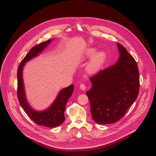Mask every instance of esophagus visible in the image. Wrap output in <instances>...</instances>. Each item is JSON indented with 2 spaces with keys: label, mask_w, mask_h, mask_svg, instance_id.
I'll use <instances>...</instances> for the list:
<instances>
[{
  "label": "esophagus",
  "mask_w": 156,
  "mask_h": 156,
  "mask_svg": "<svg viewBox=\"0 0 156 156\" xmlns=\"http://www.w3.org/2000/svg\"><path fill=\"white\" fill-rule=\"evenodd\" d=\"M80 88L82 90H86V86H85V84H83V83H81L80 84Z\"/></svg>",
  "instance_id": "34e87169"
}]
</instances>
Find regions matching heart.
<instances>
[{
  "label": "heart",
  "instance_id": "heart-1",
  "mask_svg": "<svg viewBox=\"0 0 156 156\" xmlns=\"http://www.w3.org/2000/svg\"><path fill=\"white\" fill-rule=\"evenodd\" d=\"M95 49H90L87 52L88 56L92 55L95 52ZM106 58V54L103 51H99L92 56L87 65V69L89 73H95L99 70L101 66L104 63Z\"/></svg>",
  "mask_w": 156,
  "mask_h": 156
}]
</instances>
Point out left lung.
Returning <instances> with one entry per match:
<instances>
[{
	"label": "left lung",
	"instance_id": "obj_1",
	"mask_svg": "<svg viewBox=\"0 0 156 156\" xmlns=\"http://www.w3.org/2000/svg\"><path fill=\"white\" fill-rule=\"evenodd\" d=\"M119 58L115 65L90 78L92 87L86 92L92 118L99 124L118 121L138 97L139 72L135 59L117 43Z\"/></svg>",
	"mask_w": 156,
	"mask_h": 156
}]
</instances>
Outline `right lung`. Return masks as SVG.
<instances>
[{"label": "right lung", "mask_w": 156, "mask_h": 156, "mask_svg": "<svg viewBox=\"0 0 156 156\" xmlns=\"http://www.w3.org/2000/svg\"><path fill=\"white\" fill-rule=\"evenodd\" d=\"M51 40L40 43L30 49V51L23 59L21 61L17 69V98L25 112L33 121L39 126H43L47 127H54L61 125L65 121L64 112L65 110V106L70 96L74 91V85L62 90L54 103L48 110L43 112H37L31 108L26 101L25 91L23 87V78H22V69L25 63L30 59L37 56L40 52H41L44 48L48 44H50Z\"/></svg>", "instance_id": "right-lung-1"}]
</instances>
